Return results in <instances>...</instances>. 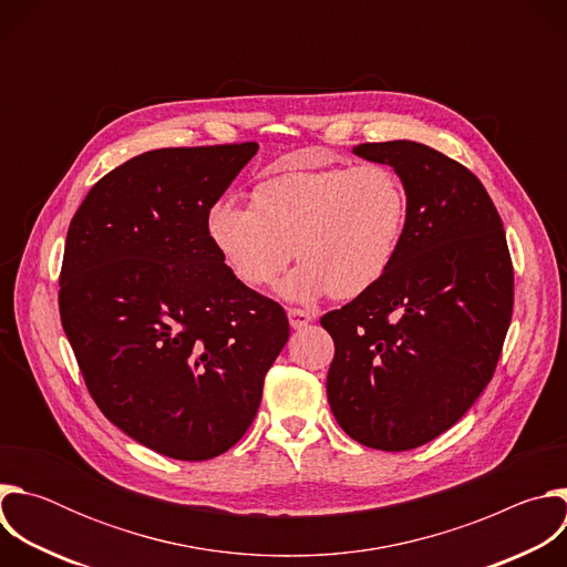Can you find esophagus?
<instances>
[{
  "instance_id": "34e87169",
  "label": "esophagus",
  "mask_w": 567,
  "mask_h": 567,
  "mask_svg": "<svg viewBox=\"0 0 567 567\" xmlns=\"http://www.w3.org/2000/svg\"><path fill=\"white\" fill-rule=\"evenodd\" d=\"M287 316H289V326L293 328V330H300V328H305L307 322H311V311H307V309H298V307H291L289 311H287Z\"/></svg>"
}]
</instances>
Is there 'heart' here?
I'll return each instance as SVG.
<instances>
[{
	"instance_id": "1",
	"label": "heart",
	"mask_w": 567,
	"mask_h": 567,
	"mask_svg": "<svg viewBox=\"0 0 567 567\" xmlns=\"http://www.w3.org/2000/svg\"><path fill=\"white\" fill-rule=\"evenodd\" d=\"M409 221V193L385 164L291 168L265 177L254 204L224 195L206 233L226 269L247 287L271 285L293 256L280 293L309 302L368 293L392 267Z\"/></svg>"
}]
</instances>
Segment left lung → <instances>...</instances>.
I'll return each instance as SVG.
<instances>
[{"instance_id":"left-lung-1","label":"left lung","mask_w":567,"mask_h":567,"mask_svg":"<svg viewBox=\"0 0 567 567\" xmlns=\"http://www.w3.org/2000/svg\"><path fill=\"white\" fill-rule=\"evenodd\" d=\"M352 152L399 173L409 221L381 282L320 318L334 339L328 399L359 444L409 451L449 431L492 381L514 265L489 193L457 161L415 141Z\"/></svg>"}]
</instances>
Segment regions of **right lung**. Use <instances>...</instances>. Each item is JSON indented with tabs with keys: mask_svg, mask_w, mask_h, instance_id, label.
<instances>
[{
	"mask_svg": "<svg viewBox=\"0 0 567 567\" xmlns=\"http://www.w3.org/2000/svg\"><path fill=\"white\" fill-rule=\"evenodd\" d=\"M256 152H143L94 184L66 230L58 305L87 390L123 433L175 460H210L247 433L289 339L285 309L241 285L206 233Z\"/></svg>",
	"mask_w": 567,
	"mask_h": 567,
	"instance_id": "add662e5",
	"label": "right lung"
}]
</instances>
